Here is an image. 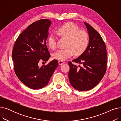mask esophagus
<instances>
[{"mask_svg": "<svg viewBox=\"0 0 121 121\" xmlns=\"http://www.w3.org/2000/svg\"><path fill=\"white\" fill-rule=\"evenodd\" d=\"M64 63H65V62H64L62 61H58L59 65H62V64H64Z\"/></svg>", "mask_w": 121, "mask_h": 121, "instance_id": "obj_1", "label": "esophagus"}]
</instances>
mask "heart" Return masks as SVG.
I'll return each mask as SVG.
<instances>
[{"label": "heart", "instance_id": "b5f03b06", "mask_svg": "<svg viewBox=\"0 0 121 121\" xmlns=\"http://www.w3.org/2000/svg\"><path fill=\"white\" fill-rule=\"evenodd\" d=\"M57 33L60 37L67 38L65 48L58 49L53 53L54 59L65 61L70 58L74 53L80 55L87 49L89 44V36L86 32L79 30L77 25L72 22L65 23L60 26ZM57 38L51 35L48 38V44L50 49L57 48Z\"/></svg>", "mask_w": 121, "mask_h": 121}]
</instances>
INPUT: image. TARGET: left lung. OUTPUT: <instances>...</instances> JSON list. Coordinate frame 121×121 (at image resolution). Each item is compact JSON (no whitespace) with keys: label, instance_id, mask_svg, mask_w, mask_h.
Returning a JSON list of instances; mask_svg holds the SVG:
<instances>
[{"label":"left lung","instance_id":"8db88e82","mask_svg":"<svg viewBox=\"0 0 121 121\" xmlns=\"http://www.w3.org/2000/svg\"><path fill=\"white\" fill-rule=\"evenodd\" d=\"M89 37L85 52L72 61L81 64L79 68L69 62V78L71 85L78 90L88 91L99 83L106 71L107 52L102 37L90 25L84 22Z\"/></svg>","mask_w":121,"mask_h":121}]
</instances>
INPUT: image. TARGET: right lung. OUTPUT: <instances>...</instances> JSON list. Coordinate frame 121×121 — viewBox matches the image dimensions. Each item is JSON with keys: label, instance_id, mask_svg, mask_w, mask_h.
I'll return each instance as SVG.
<instances>
[{"label": "right lung", "instance_id": "obj_1", "mask_svg": "<svg viewBox=\"0 0 121 121\" xmlns=\"http://www.w3.org/2000/svg\"><path fill=\"white\" fill-rule=\"evenodd\" d=\"M52 23L42 19L32 23L19 35L12 53L14 71L18 79L32 89H39L48 83L56 68L57 60L39 67L40 62L48 61L50 57L46 40Z\"/></svg>", "mask_w": 121, "mask_h": 121}]
</instances>
